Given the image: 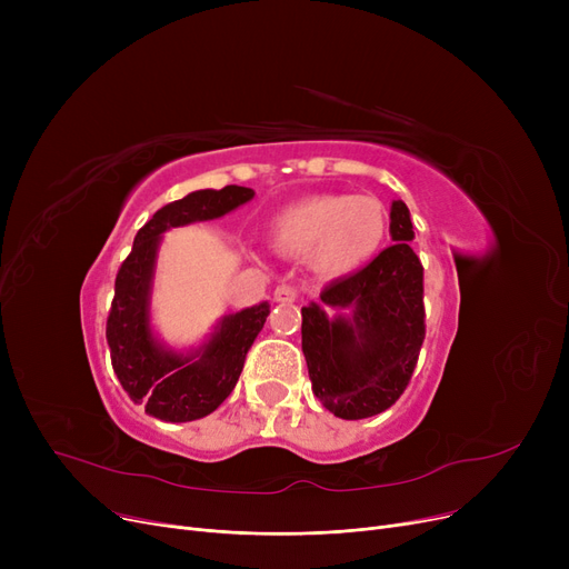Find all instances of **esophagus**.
Masks as SVG:
<instances>
[{"instance_id": "esophagus-1", "label": "esophagus", "mask_w": 569, "mask_h": 569, "mask_svg": "<svg viewBox=\"0 0 569 569\" xmlns=\"http://www.w3.org/2000/svg\"><path fill=\"white\" fill-rule=\"evenodd\" d=\"M297 300V290L288 283H281L274 288V302H281V305H290Z\"/></svg>"}]
</instances>
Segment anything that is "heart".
Listing matches in <instances>:
<instances>
[{"label":"heart","mask_w":569,"mask_h":569,"mask_svg":"<svg viewBox=\"0 0 569 569\" xmlns=\"http://www.w3.org/2000/svg\"><path fill=\"white\" fill-rule=\"evenodd\" d=\"M390 212L373 196L322 193L297 200L269 219L267 237L286 258H307L322 279H343L385 247Z\"/></svg>","instance_id":"obj_1"}]
</instances>
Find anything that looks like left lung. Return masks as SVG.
I'll return each instance as SVG.
<instances>
[{"instance_id": "left-lung-1", "label": "left lung", "mask_w": 569, "mask_h": 569, "mask_svg": "<svg viewBox=\"0 0 569 569\" xmlns=\"http://www.w3.org/2000/svg\"><path fill=\"white\" fill-rule=\"evenodd\" d=\"M392 247L302 307L311 390L341 420H365L406 390L425 341V269L403 200L390 207Z\"/></svg>"}]
</instances>
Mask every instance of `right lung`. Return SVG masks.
Wrapping results in <instances>:
<instances>
[{
  "instance_id": "add662e5",
  "label": "right lung",
  "mask_w": 569,
  "mask_h": 569,
  "mask_svg": "<svg viewBox=\"0 0 569 569\" xmlns=\"http://www.w3.org/2000/svg\"><path fill=\"white\" fill-rule=\"evenodd\" d=\"M247 187L200 189L174 200L136 234L133 249L114 279L106 337L112 369L144 412L163 422H193L214 412L234 390L244 357L269 316V302L226 313L198 346L177 348L154 327L152 297L163 234L200 221H214L253 200Z\"/></svg>"
}]
</instances>
